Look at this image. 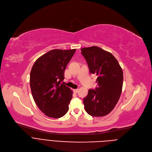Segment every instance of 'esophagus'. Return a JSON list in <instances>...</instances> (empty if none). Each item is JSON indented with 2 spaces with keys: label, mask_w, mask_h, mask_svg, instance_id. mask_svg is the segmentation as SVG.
<instances>
[{
  "label": "esophagus",
  "mask_w": 152,
  "mask_h": 152,
  "mask_svg": "<svg viewBox=\"0 0 152 152\" xmlns=\"http://www.w3.org/2000/svg\"><path fill=\"white\" fill-rule=\"evenodd\" d=\"M78 91H79L78 89H75V90H73V92L75 93H77L78 92Z\"/></svg>",
  "instance_id": "obj_1"
}]
</instances>
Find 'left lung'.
<instances>
[{"label":"left lung","mask_w":152,"mask_h":152,"mask_svg":"<svg viewBox=\"0 0 152 152\" xmlns=\"http://www.w3.org/2000/svg\"><path fill=\"white\" fill-rule=\"evenodd\" d=\"M81 53L90 72L97 76L98 87L90 89L83 98L86 112L93 117L110 113L117 103L123 87V73L117 59L109 52L97 47L82 48Z\"/></svg>","instance_id":"left-lung-1"}]
</instances>
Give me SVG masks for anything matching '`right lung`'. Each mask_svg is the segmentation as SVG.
Instances as JSON below:
<instances>
[{"mask_svg":"<svg viewBox=\"0 0 152 152\" xmlns=\"http://www.w3.org/2000/svg\"><path fill=\"white\" fill-rule=\"evenodd\" d=\"M76 49L50 50L38 58L30 74L33 99L46 115L58 118L69 111L73 92L61 82L64 71Z\"/></svg>","mask_w":152,"mask_h":152,"instance_id":"1","label":"right lung"}]
</instances>
